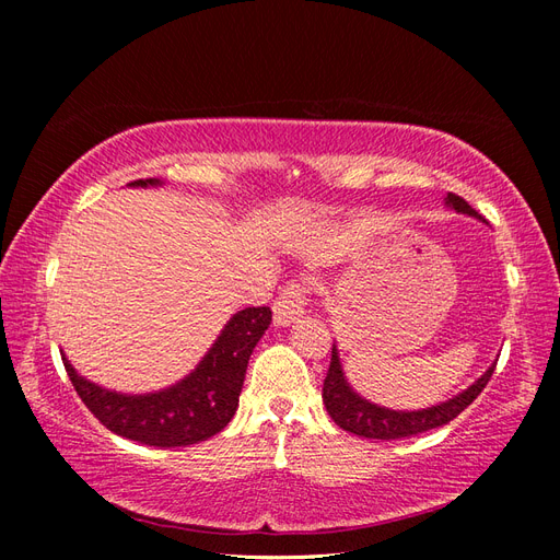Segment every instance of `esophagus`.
Segmentation results:
<instances>
[{
  "mask_svg": "<svg viewBox=\"0 0 560 560\" xmlns=\"http://www.w3.org/2000/svg\"><path fill=\"white\" fill-rule=\"evenodd\" d=\"M306 296L308 287L301 282H290L282 287L280 296L273 303V325L276 327H290L294 319L306 313Z\"/></svg>",
  "mask_w": 560,
  "mask_h": 560,
  "instance_id": "obj_1",
  "label": "esophagus"
}]
</instances>
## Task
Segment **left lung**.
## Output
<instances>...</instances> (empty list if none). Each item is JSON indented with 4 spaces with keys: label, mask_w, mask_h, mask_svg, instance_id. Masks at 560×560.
Instances as JSON below:
<instances>
[{
    "label": "left lung",
    "mask_w": 560,
    "mask_h": 560,
    "mask_svg": "<svg viewBox=\"0 0 560 560\" xmlns=\"http://www.w3.org/2000/svg\"><path fill=\"white\" fill-rule=\"evenodd\" d=\"M446 206L460 214L483 219L465 198L455 194L446 196ZM495 364L498 360L486 369V374L481 378L474 381L467 389H463L460 395H455L448 401H442L420 411H393V409H385V406L371 404L369 399L354 393L343 374L341 358H338V350L334 346L327 378H325V385H322V401H325L327 413L331 416V420L338 428H343L346 432H352L358 436L385 439V442H389V439L413 436L420 432L442 428L455 416H460L467 406L481 395V389L488 385L490 376H493Z\"/></svg>",
    "instance_id": "left-lung-1"
}]
</instances>
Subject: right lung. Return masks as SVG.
Masks as SVG:
<instances>
[{
	"instance_id": "1",
	"label": "right lung",
	"mask_w": 560,
	"mask_h": 560,
	"mask_svg": "<svg viewBox=\"0 0 560 560\" xmlns=\"http://www.w3.org/2000/svg\"><path fill=\"white\" fill-rule=\"evenodd\" d=\"M159 184L135 179L128 186ZM268 325V306L238 311L189 376L149 395L105 389L79 376L67 358L62 362L81 401L114 434L159 448L191 446L222 432L235 416L249 354Z\"/></svg>"
}]
</instances>
